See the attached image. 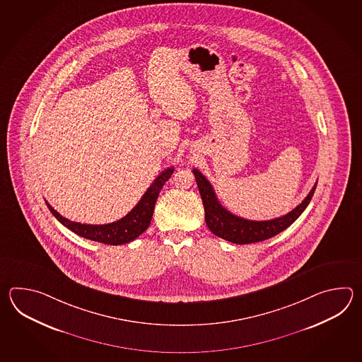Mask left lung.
<instances>
[{"label": "left lung", "mask_w": 362, "mask_h": 362, "mask_svg": "<svg viewBox=\"0 0 362 362\" xmlns=\"http://www.w3.org/2000/svg\"><path fill=\"white\" fill-rule=\"evenodd\" d=\"M192 173L197 180L200 197L203 200L208 229L217 237L226 239L237 245L262 242L287 229L304 212V209L307 208L315 194V186H317L315 182L312 190L308 194L307 198L287 215L273 218V220H267V221H252V220H246L239 216L233 215L226 208H223L217 199L215 190L207 178L204 177L198 170H192Z\"/></svg>", "instance_id": "1"}]
</instances>
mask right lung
Segmentation results:
<instances>
[{
    "instance_id": "right-lung-1",
    "label": "right lung",
    "mask_w": 362,
    "mask_h": 362,
    "mask_svg": "<svg viewBox=\"0 0 362 362\" xmlns=\"http://www.w3.org/2000/svg\"><path fill=\"white\" fill-rule=\"evenodd\" d=\"M173 170H175L173 167L163 170L162 173L155 178L151 186L147 189V192L144 194L137 206L133 208L128 215L124 216L123 218L117 220L115 223H105V225L75 223L59 215L47 200L45 203L55 218L77 235L100 242L105 245L119 246V245L134 240L148 228L153 218L155 203L159 197V192L162 190L164 184L170 180Z\"/></svg>"
}]
</instances>
